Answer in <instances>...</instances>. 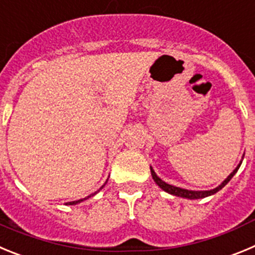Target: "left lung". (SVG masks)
<instances>
[{"instance_id": "obj_1", "label": "left lung", "mask_w": 255, "mask_h": 255, "mask_svg": "<svg viewBox=\"0 0 255 255\" xmlns=\"http://www.w3.org/2000/svg\"><path fill=\"white\" fill-rule=\"evenodd\" d=\"M243 159H244V156H243ZM243 160L239 162V165L234 169L233 173L230 174V175L228 176V178L225 179L224 182L221 183V184L219 185V187L213 188V189L211 190H189V189H184V188H179V187H175V185H171V184H167V183H165L162 179H160L159 176H157V174L155 173V170L152 169V166H150L151 169V175H152V179L153 182L156 183V184L159 185L160 188H161L162 190H165L166 193L169 194H173V196H176V197H182V198H188V199H199V198H205V197H208V196H212V194L217 193L219 190H221L222 188L225 187V185L228 184L229 182L231 180V178H233L234 175L236 174V171L239 170L240 165H242Z\"/></svg>"}]
</instances>
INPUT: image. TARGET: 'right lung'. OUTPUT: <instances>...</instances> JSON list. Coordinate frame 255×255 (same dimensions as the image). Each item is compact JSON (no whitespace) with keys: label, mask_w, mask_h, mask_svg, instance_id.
<instances>
[{"label":"right lung","mask_w":255,"mask_h":255,"mask_svg":"<svg viewBox=\"0 0 255 255\" xmlns=\"http://www.w3.org/2000/svg\"><path fill=\"white\" fill-rule=\"evenodd\" d=\"M107 182H108V179H107ZM107 182H105V184H107ZM104 184V185H105ZM104 185H103L102 188H100V189H103V188H104ZM99 189V190H100ZM99 190H98V192H99ZM98 192H95V193H93V194H90V196H88L86 197V198H82V199H79V201H72V202H67V203H66V205H70V206H72V205H77V203H81V202H84L85 199H88V198H90V197H93V196H95L96 193H98Z\"/></svg>","instance_id":"add662e5"}]
</instances>
